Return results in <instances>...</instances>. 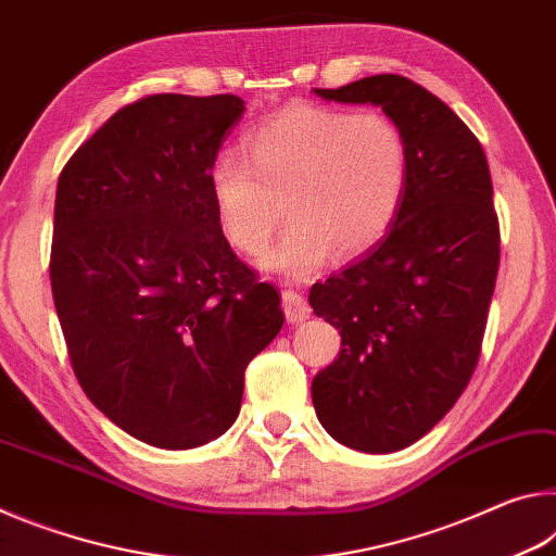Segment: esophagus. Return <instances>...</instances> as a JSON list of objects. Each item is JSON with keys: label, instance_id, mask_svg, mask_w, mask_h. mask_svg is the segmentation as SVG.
<instances>
[{"label": "esophagus", "instance_id": "1", "mask_svg": "<svg viewBox=\"0 0 556 556\" xmlns=\"http://www.w3.org/2000/svg\"><path fill=\"white\" fill-rule=\"evenodd\" d=\"M281 308H285V316H287L289 324L306 321L308 314H312V306H308L306 299L294 289L281 291Z\"/></svg>", "mask_w": 556, "mask_h": 556}]
</instances>
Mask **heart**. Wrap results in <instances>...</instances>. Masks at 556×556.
I'll use <instances>...</instances> for the list:
<instances>
[{
  "label": "heart",
  "mask_w": 556,
  "mask_h": 556,
  "mask_svg": "<svg viewBox=\"0 0 556 556\" xmlns=\"http://www.w3.org/2000/svg\"><path fill=\"white\" fill-rule=\"evenodd\" d=\"M242 144L248 159L228 152L211 164L215 218L235 250L255 257L285 220V202L291 228L265 257L279 275L308 277L331 255H363L402 208L409 147L382 112L294 105Z\"/></svg>",
  "instance_id": "b5f03b06"
}]
</instances>
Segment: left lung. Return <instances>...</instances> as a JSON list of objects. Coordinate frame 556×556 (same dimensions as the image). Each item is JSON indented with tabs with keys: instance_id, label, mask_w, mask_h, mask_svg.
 Segmentation results:
<instances>
[{
	"instance_id": "8db88e82",
	"label": "left lung",
	"mask_w": 556,
	"mask_h": 556,
	"mask_svg": "<svg viewBox=\"0 0 556 556\" xmlns=\"http://www.w3.org/2000/svg\"><path fill=\"white\" fill-rule=\"evenodd\" d=\"M314 92L382 108L409 147L390 232L308 294L341 333V353L312 382L318 421L348 448L392 454L454 407L481 357L501 265L491 168L456 112L409 78L384 73Z\"/></svg>"
}]
</instances>
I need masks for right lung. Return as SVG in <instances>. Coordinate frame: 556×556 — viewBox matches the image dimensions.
<instances>
[{"mask_svg":"<svg viewBox=\"0 0 556 556\" xmlns=\"http://www.w3.org/2000/svg\"><path fill=\"white\" fill-rule=\"evenodd\" d=\"M242 112L238 96L131 102L55 188L51 289L73 372L112 425L159 448L225 434L244 368L285 324L211 199V164Z\"/></svg>","mask_w":556,"mask_h":556,"instance_id":"add662e5","label":"right lung"}]
</instances>
